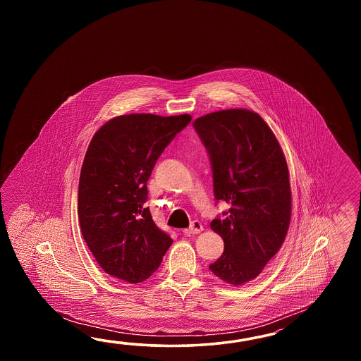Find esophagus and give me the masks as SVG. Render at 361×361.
Masks as SVG:
<instances>
[{
    "instance_id": "esophagus-1",
    "label": "esophagus",
    "mask_w": 361,
    "mask_h": 361,
    "mask_svg": "<svg viewBox=\"0 0 361 361\" xmlns=\"http://www.w3.org/2000/svg\"><path fill=\"white\" fill-rule=\"evenodd\" d=\"M201 231H202V224L199 221H195V222H192L190 228L183 230V233L187 235V236H191V235H197Z\"/></svg>"
}]
</instances>
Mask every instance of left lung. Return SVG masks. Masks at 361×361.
<instances>
[{
	"instance_id": "obj_1",
	"label": "left lung",
	"mask_w": 361,
	"mask_h": 361,
	"mask_svg": "<svg viewBox=\"0 0 361 361\" xmlns=\"http://www.w3.org/2000/svg\"><path fill=\"white\" fill-rule=\"evenodd\" d=\"M213 170L215 200L230 209L212 230L224 241L223 254L209 266L215 276L243 285L258 276L283 245L292 191L284 152L261 116L244 108L201 116L193 123Z\"/></svg>"
}]
</instances>
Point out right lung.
<instances>
[{"instance_id": "1", "label": "right lung", "mask_w": 361, "mask_h": 361, "mask_svg": "<svg viewBox=\"0 0 361 361\" xmlns=\"http://www.w3.org/2000/svg\"><path fill=\"white\" fill-rule=\"evenodd\" d=\"M190 115L117 116L92 137L78 182V221L103 271L138 284L159 269L173 240L146 207L147 182Z\"/></svg>"}]
</instances>
